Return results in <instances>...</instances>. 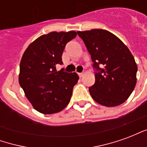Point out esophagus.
I'll return each mask as SVG.
<instances>
[{
    "label": "esophagus",
    "instance_id": "34e87169",
    "mask_svg": "<svg viewBox=\"0 0 147 147\" xmlns=\"http://www.w3.org/2000/svg\"><path fill=\"white\" fill-rule=\"evenodd\" d=\"M79 74V76L80 77H83V76L84 75V73L83 72H81V73H78Z\"/></svg>",
    "mask_w": 147,
    "mask_h": 147
}]
</instances>
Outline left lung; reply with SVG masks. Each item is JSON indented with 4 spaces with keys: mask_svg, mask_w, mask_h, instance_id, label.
<instances>
[{
    "mask_svg": "<svg viewBox=\"0 0 147 147\" xmlns=\"http://www.w3.org/2000/svg\"><path fill=\"white\" fill-rule=\"evenodd\" d=\"M95 69V83L89 88L98 104L113 107L129 98L136 85L137 64L123 42L106 30L78 31Z\"/></svg>",
    "mask_w": 147,
    "mask_h": 147,
    "instance_id": "1",
    "label": "left lung"
}]
</instances>
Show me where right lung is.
<instances>
[{
  "mask_svg": "<svg viewBox=\"0 0 147 147\" xmlns=\"http://www.w3.org/2000/svg\"><path fill=\"white\" fill-rule=\"evenodd\" d=\"M77 35L76 31L50 32L30 43L20 64L19 83L37 111L52 114L63 110L70 102L79 80L76 72L57 71L65 45Z\"/></svg>",
  "mask_w": 147,
  "mask_h": 147,
  "instance_id": "add662e5",
  "label": "right lung"
}]
</instances>
